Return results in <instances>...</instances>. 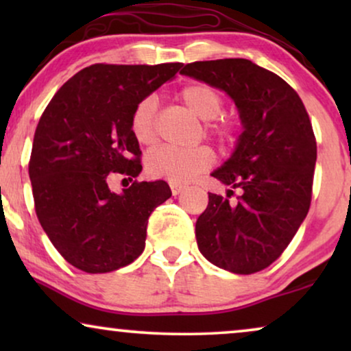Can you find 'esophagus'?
<instances>
[{
	"label": "esophagus",
	"instance_id": "obj_1",
	"mask_svg": "<svg viewBox=\"0 0 351 351\" xmlns=\"http://www.w3.org/2000/svg\"><path fill=\"white\" fill-rule=\"evenodd\" d=\"M171 190H172V195L177 196L185 190V186L184 185H177V184H171Z\"/></svg>",
	"mask_w": 351,
	"mask_h": 351
}]
</instances>
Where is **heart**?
I'll return each mask as SVG.
<instances>
[{"mask_svg": "<svg viewBox=\"0 0 351 351\" xmlns=\"http://www.w3.org/2000/svg\"><path fill=\"white\" fill-rule=\"evenodd\" d=\"M179 99L195 117L204 121L206 136L220 143H232L237 138L238 126L233 119L219 117L223 110V95L214 86L190 83L179 93ZM129 129L141 145H153L158 137V108L152 95L134 105ZM214 165V153L209 147L172 148L160 147L148 153L145 161L147 174L153 179H165L171 184H189Z\"/></svg>", "mask_w": 351, "mask_h": 351, "instance_id": "1", "label": "heart"}]
</instances>
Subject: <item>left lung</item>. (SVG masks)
Returning <instances> with one entry per match:
<instances>
[{"mask_svg": "<svg viewBox=\"0 0 351 351\" xmlns=\"http://www.w3.org/2000/svg\"><path fill=\"white\" fill-rule=\"evenodd\" d=\"M227 93L244 131L213 177L237 203L209 193L196 241L210 263L238 275L270 267L310 209L316 138L305 105L285 80L246 59L191 62L180 70Z\"/></svg>", "mask_w": 351, "mask_h": 351, "instance_id": "1", "label": "left lung"}]
</instances>
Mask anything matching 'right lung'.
Instances as JSON below:
<instances>
[{
	"label": "right lung",
	"instance_id": "obj_1",
	"mask_svg": "<svg viewBox=\"0 0 351 351\" xmlns=\"http://www.w3.org/2000/svg\"><path fill=\"white\" fill-rule=\"evenodd\" d=\"M180 66L94 64L71 76L43 112L28 162L35 210L54 247L78 270L108 273L136 261L148 217L171 198L166 182L136 180L142 152L129 118ZM114 173L133 180L121 195L108 189Z\"/></svg>",
	"mask_w": 351,
	"mask_h": 351
}]
</instances>
